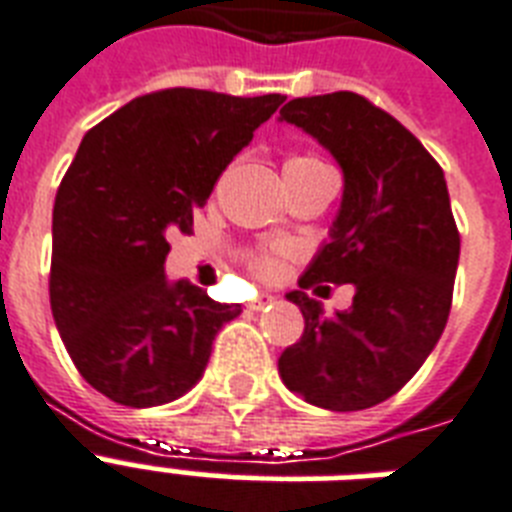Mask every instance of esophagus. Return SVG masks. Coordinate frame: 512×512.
<instances>
[{"instance_id":"obj_1","label":"esophagus","mask_w":512,"mask_h":512,"mask_svg":"<svg viewBox=\"0 0 512 512\" xmlns=\"http://www.w3.org/2000/svg\"><path fill=\"white\" fill-rule=\"evenodd\" d=\"M273 303L271 295H257L252 303H249V311H263V308H268V305Z\"/></svg>"}]
</instances>
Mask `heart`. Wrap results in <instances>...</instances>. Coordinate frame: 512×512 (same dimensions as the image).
I'll return each instance as SVG.
<instances>
[{
    "label": "heart",
    "mask_w": 512,
    "mask_h": 512,
    "mask_svg": "<svg viewBox=\"0 0 512 512\" xmlns=\"http://www.w3.org/2000/svg\"><path fill=\"white\" fill-rule=\"evenodd\" d=\"M303 164H321V159L311 154H297L292 156L284 167H303ZM284 257H287V247L284 244H271V247H260L255 252L247 255V265L252 268V273L263 276V279H273L279 276L281 265H284Z\"/></svg>",
    "instance_id": "heart-1"
}]
</instances>
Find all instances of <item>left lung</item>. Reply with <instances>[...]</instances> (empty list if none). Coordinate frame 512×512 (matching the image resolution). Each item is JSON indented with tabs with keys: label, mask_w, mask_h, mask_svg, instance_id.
I'll return each instance as SVG.
<instances>
[{
	"label": "left lung",
	"mask_w": 512,
	"mask_h": 512,
	"mask_svg": "<svg viewBox=\"0 0 512 512\" xmlns=\"http://www.w3.org/2000/svg\"><path fill=\"white\" fill-rule=\"evenodd\" d=\"M281 119L329 148L345 175L332 241L289 300L303 337L279 358L292 393L332 412H358L404 388L452 311L460 231L444 170L420 140L356 92L295 98ZM353 283L354 305L327 317L305 288Z\"/></svg>",
	"instance_id": "8db88e82"
}]
</instances>
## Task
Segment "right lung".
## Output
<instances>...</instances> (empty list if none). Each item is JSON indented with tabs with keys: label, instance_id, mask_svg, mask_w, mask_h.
I'll list each match as a JSON object with an SVG mask.
<instances>
[{
	"label": "right lung",
	"instance_id": "1",
	"mask_svg": "<svg viewBox=\"0 0 512 512\" xmlns=\"http://www.w3.org/2000/svg\"><path fill=\"white\" fill-rule=\"evenodd\" d=\"M284 100L170 87L84 135L52 209L50 305L79 374L116 404L183 396L241 313L167 281V233L191 231L217 177Z\"/></svg>",
	"mask_w": 512,
	"mask_h": 512
}]
</instances>
